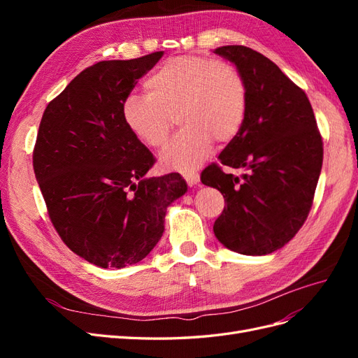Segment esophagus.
I'll use <instances>...</instances> for the list:
<instances>
[{"label": "esophagus", "instance_id": "obj_1", "mask_svg": "<svg viewBox=\"0 0 358 358\" xmlns=\"http://www.w3.org/2000/svg\"><path fill=\"white\" fill-rule=\"evenodd\" d=\"M183 179L187 180V183L189 187H194V185H197V182L200 180V175L197 171H185L183 173Z\"/></svg>", "mask_w": 358, "mask_h": 358}]
</instances>
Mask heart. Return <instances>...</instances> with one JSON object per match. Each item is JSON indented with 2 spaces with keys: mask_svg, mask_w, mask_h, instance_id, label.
Returning a JSON list of instances; mask_svg holds the SVG:
<instances>
[{
  "mask_svg": "<svg viewBox=\"0 0 358 358\" xmlns=\"http://www.w3.org/2000/svg\"><path fill=\"white\" fill-rule=\"evenodd\" d=\"M145 86L148 94L127 95L124 121L140 142L159 148L167 142L176 116L182 129L159 155L166 170L197 169L210 155L213 138L230 142L243 124L246 83L227 61L170 58L149 76Z\"/></svg>",
  "mask_w": 358,
  "mask_h": 358,
  "instance_id": "1",
  "label": "heart"
}]
</instances>
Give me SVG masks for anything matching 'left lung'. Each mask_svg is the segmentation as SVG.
Instances as JSON below:
<instances>
[{
  "label": "left lung",
  "mask_w": 358,
  "mask_h": 358,
  "mask_svg": "<svg viewBox=\"0 0 358 358\" xmlns=\"http://www.w3.org/2000/svg\"><path fill=\"white\" fill-rule=\"evenodd\" d=\"M216 55L234 64L248 101L239 133L201 182L222 192L225 208L213 233L225 248L266 255L288 243L306 221L322 167V140L306 94L275 62L246 46H221Z\"/></svg>",
  "instance_id": "8db88e82"
}]
</instances>
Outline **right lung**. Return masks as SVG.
Segmentation results:
<instances>
[{
	"mask_svg": "<svg viewBox=\"0 0 358 358\" xmlns=\"http://www.w3.org/2000/svg\"><path fill=\"white\" fill-rule=\"evenodd\" d=\"M162 55L94 64L48 104L38 127L32 166L50 221L74 254L103 268L142 262L164 233L167 208L188 191L179 173L146 176L155 158L122 115Z\"/></svg>",
	"mask_w": 358,
	"mask_h": 358,
	"instance_id": "right-lung-1",
	"label": "right lung"
}]
</instances>
